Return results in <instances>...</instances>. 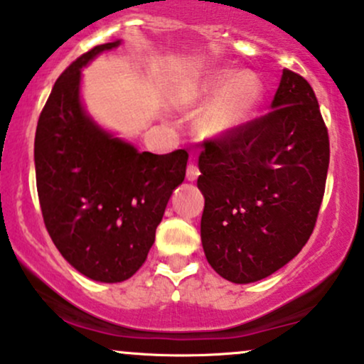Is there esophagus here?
<instances>
[{"label":"esophagus","instance_id":"34e87169","mask_svg":"<svg viewBox=\"0 0 364 364\" xmlns=\"http://www.w3.org/2000/svg\"><path fill=\"white\" fill-rule=\"evenodd\" d=\"M198 176H200V171H198V167L195 166V164H190L188 169H186V179H188V181H197Z\"/></svg>","mask_w":364,"mask_h":364}]
</instances>
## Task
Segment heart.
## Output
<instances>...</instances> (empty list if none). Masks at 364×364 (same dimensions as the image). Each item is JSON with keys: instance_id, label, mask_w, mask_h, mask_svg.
I'll use <instances>...</instances> for the list:
<instances>
[{"instance_id": "1", "label": "heart", "mask_w": 364, "mask_h": 364, "mask_svg": "<svg viewBox=\"0 0 364 364\" xmlns=\"http://www.w3.org/2000/svg\"><path fill=\"white\" fill-rule=\"evenodd\" d=\"M191 98L207 103L198 117V131L203 136L225 138L237 133L257 114L264 98V86L254 72L228 69L209 70L193 87Z\"/></svg>"}]
</instances>
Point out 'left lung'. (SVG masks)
I'll return each mask as SVG.
<instances>
[{
    "mask_svg": "<svg viewBox=\"0 0 364 364\" xmlns=\"http://www.w3.org/2000/svg\"><path fill=\"white\" fill-rule=\"evenodd\" d=\"M203 149L207 261L228 282H259L292 261L316 225L330 141L313 87L285 69L269 114Z\"/></svg>",
    "mask_w": 364,
    "mask_h": 364,
    "instance_id": "left-lung-1",
    "label": "left lung"
}]
</instances>
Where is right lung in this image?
I'll use <instances>...</instances> for the list:
<instances>
[{
    "label": "right lung",
    "instance_id": "right-lung-1",
    "mask_svg": "<svg viewBox=\"0 0 364 364\" xmlns=\"http://www.w3.org/2000/svg\"><path fill=\"white\" fill-rule=\"evenodd\" d=\"M119 45L95 46L62 72L34 139L36 185L48 233L70 266L102 283L124 282L143 266L188 162L186 150L138 151L86 114L82 67Z\"/></svg>",
    "mask_w": 364,
    "mask_h": 364
}]
</instances>
